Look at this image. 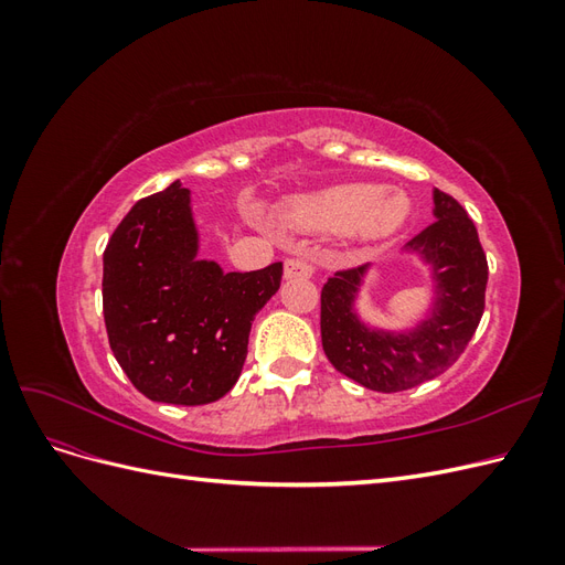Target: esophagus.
I'll return each mask as SVG.
<instances>
[{
  "label": "esophagus",
  "mask_w": 565,
  "mask_h": 565,
  "mask_svg": "<svg viewBox=\"0 0 565 565\" xmlns=\"http://www.w3.org/2000/svg\"><path fill=\"white\" fill-rule=\"evenodd\" d=\"M313 266L309 264L306 256H289L285 262V278L287 280H295V278H311Z\"/></svg>",
  "instance_id": "obj_1"
}]
</instances>
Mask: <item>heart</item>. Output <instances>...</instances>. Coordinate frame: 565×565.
Masks as SVG:
<instances>
[{"label": "heart", "instance_id": "heart-1", "mask_svg": "<svg viewBox=\"0 0 565 565\" xmlns=\"http://www.w3.org/2000/svg\"><path fill=\"white\" fill-rule=\"evenodd\" d=\"M289 224L306 231H347L358 243H377L398 233L413 216V200L401 188L341 183L289 198Z\"/></svg>", "mask_w": 565, "mask_h": 565}]
</instances>
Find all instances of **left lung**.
<instances>
[{"label":"left lung","instance_id":"obj_1","mask_svg":"<svg viewBox=\"0 0 565 565\" xmlns=\"http://www.w3.org/2000/svg\"><path fill=\"white\" fill-rule=\"evenodd\" d=\"M434 224L401 254L426 268L429 303L407 328L372 324L361 295L374 266L341 270L322 287V351L337 372L380 393L415 388L446 372L465 353L486 306L488 262L473 221L434 188Z\"/></svg>","mask_w":565,"mask_h":565}]
</instances>
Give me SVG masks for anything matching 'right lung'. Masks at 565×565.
I'll return each instance as SVG.
<instances>
[{"label":"right lung","mask_w":565,"mask_h":565,"mask_svg":"<svg viewBox=\"0 0 565 565\" xmlns=\"http://www.w3.org/2000/svg\"><path fill=\"white\" fill-rule=\"evenodd\" d=\"M282 264L226 273L200 259L181 181L134 204L104 252V318L119 367L146 398L207 405L241 377L252 320L278 292Z\"/></svg>","instance_id":"obj_1"}]
</instances>
